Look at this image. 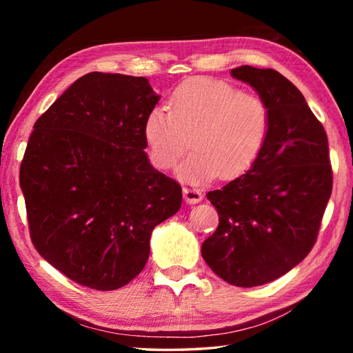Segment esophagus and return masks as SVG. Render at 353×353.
I'll list each match as a JSON object with an SVG mask.
<instances>
[{"label":"esophagus","instance_id":"34e87169","mask_svg":"<svg viewBox=\"0 0 353 353\" xmlns=\"http://www.w3.org/2000/svg\"><path fill=\"white\" fill-rule=\"evenodd\" d=\"M183 198L188 204H198L202 201V193L194 187H183Z\"/></svg>","mask_w":353,"mask_h":353}]
</instances>
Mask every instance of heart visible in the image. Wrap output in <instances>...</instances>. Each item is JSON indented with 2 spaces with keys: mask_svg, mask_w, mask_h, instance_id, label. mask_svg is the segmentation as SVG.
Returning <instances> with one entry per match:
<instances>
[{
  "mask_svg": "<svg viewBox=\"0 0 353 353\" xmlns=\"http://www.w3.org/2000/svg\"><path fill=\"white\" fill-rule=\"evenodd\" d=\"M270 107L254 93L225 81L199 77L182 83L170 98V110L155 107L145 119L149 157L160 170L179 166L188 182L234 179L252 168L270 134Z\"/></svg>",
  "mask_w": 353,
  "mask_h": 353,
  "instance_id": "heart-1",
  "label": "heart"
}]
</instances>
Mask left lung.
Returning <instances> with one entry per match:
<instances>
[{
	"mask_svg": "<svg viewBox=\"0 0 353 353\" xmlns=\"http://www.w3.org/2000/svg\"><path fill=\"white\" fill-rule=\"evenodd\" d=\"M270 107L271 126L252 168L208 191L218 229L202 243L210 270L250 288L283 276L313 249L332 194L327 134L303 94L276 70H232Z\"/></svg>",
	"mask_w": 353,
	"mask_h": 353,
	"instance_id": "obj_1",
	"label": "left lung"
}]
</instances>
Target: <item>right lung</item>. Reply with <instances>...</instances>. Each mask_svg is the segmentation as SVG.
Segmentation results:
<instances>
[{
    "instance_id": "add662e5",
    "label": "right lung",
    "mask_w": 353,
    "mask_h": 353,
    "mask_svg": "<svg viewBox=\"0 0 353 353\" xmlns=\"http://www.w3.org/2000/svg\"><path fill=\"white\" fill-rule=\"evenodd\" d=\"M159 99L146 77L93 71L34 124L20 166L29 234L82 286L128 285L146 265L154 227L181 208V185L145 152V119Z\"/></svg>"
}]
</instances>
